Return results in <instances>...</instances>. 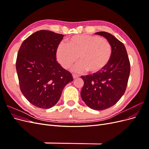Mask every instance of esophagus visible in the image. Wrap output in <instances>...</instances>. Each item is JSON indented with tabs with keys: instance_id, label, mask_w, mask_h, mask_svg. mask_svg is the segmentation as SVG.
I'll return each instance as SVG.
<instances>
[{
	"instance_id": "esophagus-1",
	"label": "esophagus",
	"mask_w": 149,
	"mask_h": 149,
	"mask_svg": "<svg viewBox=\"0 0 149 149\" xmlns=\"http://www.w3.org/2000/svg\"><path fill=\"white\" fill-rule=\"evenodd\" d=\"M79 77V75H77V74H73V79H76Z\"/></svg>"
}]
</instances>
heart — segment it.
<instances>
[{"label": "heart", "mask_w": 149, "mask_h": 149, "mask_svg": "<svg viewBox=\"0 0 149 149\" xmlns=\"http://www.w3.org/2000/svg\"><path fill=\"white\" fill-rule=\"evenodd\" d=\"M80 63L74 68L77 72L87 70L96 73L108 65L112 56V47L106 38L91 35H74L60 43L56 58L65 68H69L78 59Z\"/></svg>", "instance_id": "obj_1"}]
</instances>
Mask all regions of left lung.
<instances>
[{"label":"left lung","mask_w":149,"mask_h":149,"mask_svg":"<svg viewBox=\"0 0 149 149\" xmlns=\"http://www.w3.org/2000/svg\"><path fill=\"white\" fill-rule=\"evenodd\" d=\"M109 41L112 56L108 65L93 74L82 76L83 101L91 109L102 111L114 106L124 95L130 74V61L124 45L106 31L95 33Z\"/></svg>","instance_id":"1"}]
</instances>
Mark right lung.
I'll return each mask as SVG.
<instances>
[{"mask_svg": "<svg viewBox=\"0 0 149 149\" xmlns=\"http://www.w3.org/2000/svg\"><path fill=\"white\" fill-rule=\"evenodd\" d=\"M64 35L49 30L31 34L22 43L16 70L22 94L31 104L49 109L59 101L73 76L56 61V50Z\"/></svg>", "mask_w": 149, "mask_h": 149, "instance_id": "obj_1", "label": "right lung"}]
</instances>
